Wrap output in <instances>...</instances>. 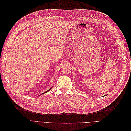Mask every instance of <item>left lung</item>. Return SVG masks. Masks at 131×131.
<instances>
[{
    "instance_id": "obj_1",
    "label": "left lung",
    "mask_w": 131,
    "mask_h": 131,
    "mask_svg": "<svg viewBox=\"0 0 131 131\" xmlns=\"http://www.w3.org/2000/svg\"><path fill=\"white\" fill-rule=\"evenodd\" d=\"M105 96H106V95H105Z\"/></svg>"
}]
</instances>
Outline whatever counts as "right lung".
I'll return each mask as SVG.
<instances>
[{"instance_id":"add662e5","label":"right lung","mask_w":131,"mask_h":131,"mask_svg":"<svg viewBox=\"0 0 131 131\" xmlns=\"http://www.w3.org/2000/svg\"><path fill=\"white\" fill-rule=\"evenodd\" d=\"M51 88H50V89H49L48 90H47L46 91H45V92H43V93H42V94H43V93H46V92H48V91H50V90L51 89Z\"/></svg>"}]
</instances>
